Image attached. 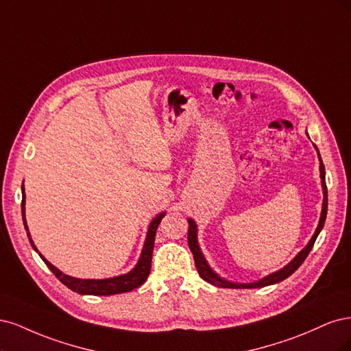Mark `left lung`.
Segmentation results:
<instances>
[{
	"label": "left lung",
	"mask_w": 351,
	"mask_h": 351,
	"mask_svg": "<svg viewBox=\"0 0 351 351\" xmlns=\"http://www.w3.org/2000/svg\"><path fill=\"white\" fill-rule=\"evenodd\" d=\"M319 160H321V156H319ZM319 169H321V179H322V189H324V202H322V213H321L319 224H318V228H316V232L312 236V239L309 241V243L304 246V250H302V252H299L298 256L293 259V261L289 265H286L282 269L277 271V273H273V274L264 277L263 280H259L256 282H247V285H241V282H230L228 280H223L216 273H213L211 268L206 263V258L202 256V254L199 251L198 242H197V224L194 223V220L189 219L188 220V224H189V229H188V245H189V250H191L192 255H194V261H195V267L198 269L199 277L202 280L208 281L210 285L217 286V287H224V289H256V287H265V286H269V285H276V282H280L282 280H286L289 276H291L293 273H295V271L303 264L304 259H306L309 252L312 251L316 237H318L319 232L322 230L325 219H326L328 189H326V182H325V167H324L322 160H321Z\"/></svg>",
	"instance_id": "obj_1"
}]
</instances>
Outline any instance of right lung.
Here are the masks:
<instances>
[{
    "label": "right lung",
    "instance_id": "1",
    "mask_svg": "<svg viewBox=\"0 0 351 351\" xmlns=\"http://www.w3.org/2000/svg\"><path fill=\"white\" fill-rule=\"evenodd\" d=\"M21 195H23V199H21V214H23V223H25V229L27 232L29 241L33 246V250H36L35 243H33L32 237L29 234V229L26 224V219H25V188L21 186ZM165 216V213L159 214L152 223L149 232H147V239L143 247V252L140 256L138 264L135 265V268L132 271H130L128 274H123L119 277H114V278H105V280H80V278H74L66 274H62L61 271L53 267L51 263H48L40 254V258L45 261V264L48 265V268L55 274L56 278H60V281L62 285H65L69 289H71L73 291L80 293V295H93V296H110V295H118V293H125V291H131L134 289L140 287L143 282L147 280L150 274L152 269V255H153V247H154V237H156V230L159 228V224L162 221Z\"/></svg>",
    "mask_w": 351,
    "mask_h": 351
}]
</instances>
